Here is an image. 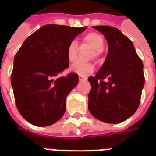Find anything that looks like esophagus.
Segmentation results:
<instances>
[{
    "label": "esophagus",
    "instance_id": "1",
    "mask_svg": "<svg viewBox=\"0 0 156 156\" xmlns=\"http://www.w3.org/2000/svg\"><path fill=\"white\" fill-rule=\"evenodd\" d=\"M78 79H79V81H84V80L87 79V78H86V77H83V76H82V75H79V76H78Z\"/></svg>",
    "mask_w": 156,
    "mask_h": 156
}]
</instances>
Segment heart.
I'll return each mask as SVG.
<instances>
[{
	"label": "heart",
	"mask_w": 156,
	"mask_h": 156,
	"mask_svg": "<svg viewBox=\"0 0 156 156\" xmlns=\"http://www.w3.org/2000/svg\"><path fill=\"white\" fill-rule=\"evenodd\" d=\"M83 41L91 46L92 48L96 50V55L99 54V52L104 49L105 47V39L100 34L97 32H89L83 37ZM67 58L68 61L73 62L78 55V43L75 41L69 42L67 48ZM94 69V66L91 62L77 61L73 63L70 67V70L75 73H78L82 76H87L90 74Z\"/></svg>",
	"instance_id": "heart-1"
}]
</instances>
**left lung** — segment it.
I'll use <instances>...</instances> for the list:
<instances>
[{
    "label": "left lung",
    "mask_w": 156,
    "mask_h": 156,
    "mask_svg": "<svg viewBox=\"0 0 156 156\" xmlns=\"http://www.w3.org/2000/svg\"><path fill=\"white\" fill-rule=\"evenodd\" d=\"M105 36L108 51L94 77H89L88 110L98 120L119 124L137 110L144 85L143 62L134 44L119 29L94 26Z\"/></svg>",
    "instance_id": "left-lung-1"
}]
</instances>
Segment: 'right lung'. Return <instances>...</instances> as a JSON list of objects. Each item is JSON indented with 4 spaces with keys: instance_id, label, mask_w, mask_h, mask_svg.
Masks as SVG:
<instances>
[{
    "instance_id": "obj_1",
    "label": "right lung",
    "mask_w": 156,
    "mask_h": 156,
    "mask_svg": "<svg viewBox=\"0 0 156 156\" xmlns=\"http://www.w3.org/2000/svg\"><path fill=\"white\" fill-rule=\"evenodd\" d=\"M86 28L42 26L16 52L11 82L17 109L30 124L49 126L64 115L66 98L78 84V76L58 75L69 67V42Z\"/></svg>"
}]
</instances>
